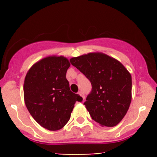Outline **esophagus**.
I'll return each mask as SVG.
<instances>
[{
  "label": "esophagus",
  "mask_w": 157,
  "mask_h": 157,
  "mask_svg": "<svg viewBox=\"0 0 157 157\" xmlns=\"http://www.w3.org/2000/svg\"><path fill=\"white\" fill-rule=\"evenodd\" d=\"M79 94V95H80V96L82 97V100H85V95H84V94L82 93V92H81V91H80V92L78 93Z\"/></svg>",
  "instance_id": "esophagus-1"
}]
</instances>
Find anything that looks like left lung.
Returning a JSON list of instances; mask_svg holds the SVG:
<instances>
[{
	"instance_id": "left-lung-1",
	"label": "left lung",
	"mask_w": 157,
	"mask_h": 157,
	"mask_svg": "<svg viewBox=\"0 0 157 157\" xmlns=\"http://www.w3.org/2000/svg\"><path fill=\"white\" fill-rule=\"evenodd\" d=\"M70 62L92 86L84 102L91 118L102 127H113L120 123L131 102L132 81L127 68L102 52L72 57Z\"/></svg>"
}]
</instances>
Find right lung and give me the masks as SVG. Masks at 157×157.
Returning a JSON list of instances; mask_svg holds the SVG:
<instances>
[{
  "label": "right lung",
  "mask_w": 157,
  "mask_h": 157,
  "mask_svg": "<svg viewBox=\"0 0 157 157\" xmlns=\"http://www.w3.org/2000/svg\"><path fill=\"white\" fill-rule=\"evenodd\" d=\"M70 65L63 56H48L36 62L25 77L23 95L27 109L40 125L49 131L63 128L75 102L82 100L70 91L66 77Z\"/></svg>",
  "instance_id": "right-lung-1"
}]
</instances>
